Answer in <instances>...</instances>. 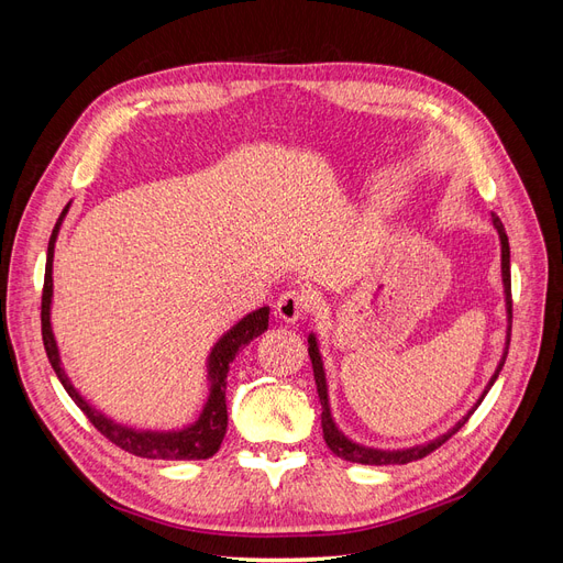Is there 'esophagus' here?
Segmentation results:
<instances>
[{"label":"esophagus","instance_id":"34e87169","mask_svg":"<svg viewBox=\"0 0 563 563\" xmlns=\"http://www.w3.org/2000/svg\"><path fill=\"white\" fill-rule=\"evenodd\" d=\"M310 310V298L300 294V291H286L279 296L277 305H275V312L282 321L286 323H296L298 319L305 317V312Z\"/></svg>","mask_w":563,"mask_h":563}]
</instances>
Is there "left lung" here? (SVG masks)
Wrapping results in <instances>:
<instances>
[{"label": "left lung", "mask_w": 563, "mask_h": 563, "mask_svg": "<svg viewBox=\"0 0 563 563\" xmlns=\"http://www.w3.org/2000/svg\"><path fill=\"white\" fill-rule=\"evenodd\" d=\"M493 228H496L498 236H500V272H503V291H505V312H507V331H505V350L500 362L493 371V376L488 380V385L484 387L482 397L476 399V404L470 408V411L460 418L451 430H446L444 434H439L430 441H424V444H416V446H406V449H373V446H364L360 441H352L343 430L338 428L333 413H331V401H329V383H327V368H323V360H321V350H319V340L317 333L308 335V352H310V360H312V368H314V380H317V391H319V401H321V430H323V441H327V446L343 460H350V463H360V465H406L411 463V460L424 457L428 453H432L434 449H439L444 441H449L463 424L467 422V418L476 411V406L484 401V397L488 395V389L493 387V383L498 380L500 371L505 366L507 360V350H509V335H512V277H509V242H507V234L505 228L500 223V218L493 213Z\"/></svg>", "instance_id": "obj_1"}]
</instances>
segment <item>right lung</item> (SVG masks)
<instances>
[{
	"label": "right lung",
	"instance_id": "1",
	"mask_svg": "<svg viewBox=\"0 0 563 563\" xmlns=\"http://www.w3.org/2000/svg\"><path fill=\"white\" fill-rule=\"evenodd\" d=\"M73 203V201H70ZM70 203L63 209L60 218L56 220V228L51 232L48 251H46V272H44V294H42V338L51 366H54L60 385L65 387L70 399L81 408L87 418L93 422V428L106 434L112 444L124 449L133 455L152 457V460H207L211 457L225 439L228 430V404H225V389H228V371L234 362V356L240 354L242 347H246L253 338L267 331L269 308L253 310L246 317L230 327L223 335H220L209 356H207V383H209V397L201 406V413L195 422L183 424L176 430H139L131 424L117 422L108 413L96 408L81 391L73 385L70 376L63 366L60 350L54 335V327H51V305H54V251L56 240L63 220L70 211Z\"/></svg>",
	"mask_w": 563,
	"mask_h": 563
}]
</instances>
